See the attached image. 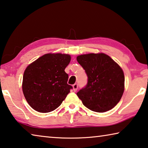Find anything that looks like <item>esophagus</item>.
I'll list each match as a JSON object with an SVG mask.
<instances>
[{"mask_svg": "<svg viewBox=\"0 0 148 148\" xmlns=\"http://www.w3.org/2000/svg\"><path fill=\"white\" fill-rule=\"evenodd\" d=\"M77 88H78V84H74L73 85V90L74 92H76L77 90Z\"/></svg>", "mask_w": 148, "mask_h": 148, "instance_id": "1", "label": "esophagus"}]
</instances>
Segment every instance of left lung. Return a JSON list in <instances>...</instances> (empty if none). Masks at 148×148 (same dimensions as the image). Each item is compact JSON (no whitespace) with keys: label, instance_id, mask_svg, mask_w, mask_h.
<instances>
[{"label":"left lung","instance_id":"left-lung-1","mask_svg":"<svg viewBox=\"0 0 148 148\" xmlns=\"http://www.w3.org/2000/svg\"><path fill=\"white\" fill-rule=\"evenodd\" d=\"M77 60L88 76L87 85L77 93L83 105L98 113L114 108L125 90V75L120 65L104 53L79 55Z\"/></svg>","mask_w":148,"mask_h":148}]
</instances>
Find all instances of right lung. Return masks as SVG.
Wrapping results in <instances>:
<instances>
[{
    "mask_svg": "<svg viewBox=\"0 0 148 148\" xmlns=\"http://www.w3.org/2000/svg\"><path fill=\"white\" fill-rule=\"evenodd\" d=\"M71 56L48 53L31 63L24 71L22 90L31 108L40 113H48L61 105L72 88L67 84L65 69Z\"/></svg>",
    "mask_w": 148,
    "mask_h": 148,
    "instance_id": "right-lung-1",
    "label": "right lung"
}]
</instances>
